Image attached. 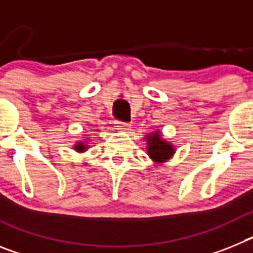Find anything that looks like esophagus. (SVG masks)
Returning a JSON list of instances; mask_svg holds the SVG:
<instances>
[{
	"label": "esophagus",
	"mask_w": 253,
	"mask_h": 253,
	"mask_svg": "<svg viewBox=\"0 0 253 253\" xmlns=\"http://www.w3.org/2000/svg\"><path fill=\"white\" fill-rule=\"evenodd\" d=\"M116 126L122 131H129L130 130V124L126 122H116Z\"/></svg>",
	"instance_id": "esophagus-1"
}]
</instances>
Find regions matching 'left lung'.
I'll list each match as a JSON object with an SVG mask.
<instances>
[{
  "label": "left lung",
  "instance_id": "1",
  "mask_svg": "<svg viewBox=\"0 0 253 253\" xmlns=\"http://www.w3.org/2000/svg\"><path fill=\"white\" fill-rule=\"evenodd\" d=\"M158 134L160 133L156 131L153 135H148L147 137V142H148V154L154 161L163 162V161L169 160L171 157L172 153H173V148L167 142H163Z\"/></svg>",
  "mask_w": 253,
  "mask_h": 253
}]
</instances>
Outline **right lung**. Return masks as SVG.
<instances>
[{"instance_id": "obj_1", "label": "right lung", "mask_w": 253, "mask_h": 253, "mask_svg": "<svg viewBox=\"0 0 253 253\" xmlns=\"http://www.w3.org/2000/svg\"><path fill=\"white\" fill-rule=\"evenodd\" d=\"M76 151H80V152L84 151V144H82V143L77 144V146H76Z\"/></svg>"}]
</instances>
